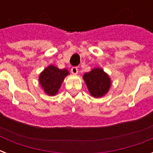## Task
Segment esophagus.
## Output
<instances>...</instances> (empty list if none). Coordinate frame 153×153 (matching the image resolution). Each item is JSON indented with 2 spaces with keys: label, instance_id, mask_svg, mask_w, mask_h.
I'll return each mask as SVG.
<instances>
[{
  "label": "esophagus",
  "instance_id": "1",
  "mask_svg": "<svg viewBox=\"0 0 153 153\" xmlns=\"http://www.w3.org/2000/svg\"><path fill=\"white\" fill-rule=\"evenodd\" d=\"M71 71L72 74H76L78 73V68L76 67H73L71 68Z\"/></svg>",
  "mask_w": 153,
  "mask_h": 153
}]
</instances>
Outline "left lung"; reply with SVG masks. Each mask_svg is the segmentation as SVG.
Returning a JSON list of instances; mask_svg holds the SVG:
<instances>
[{
    "instance_id": "left-lung-1",
    "label": "left lung",
    "mask_w": 153,
    "mask_h": 153,
    "mask_svg": "<svg viewBox=\"0 0 153 153\" xmlns=\"http://www.w3.org/2000/svg\"><path fill=\"white\" fill-rule=\"evenodd\" d=\"M83 79L89 92L94 98H101L109 91L111 80L102 68H94L91 71L84 74Z\"/></svg>"
}]
</instances>
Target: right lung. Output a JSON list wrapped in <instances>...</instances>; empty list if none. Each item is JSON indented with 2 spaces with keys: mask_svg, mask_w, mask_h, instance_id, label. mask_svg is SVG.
<instances>
[{
  "mask_svg": "<svg viewBox=\"0 0 153 153\" xmlns=\"http://www.w3.org/2000/svg\"><path fill=\"white\" fill-rule=\"evenodd\" d=\"M68 74L69 71L67 69L60 70L54 65H50L39 74V83L48 95L54 96L58 93L65 77Z\"/></svg>",
  "mask_w": 153,
  "mask_h": 153,
  "instance_id": "obj_1",
  "label": "right lung"
}]
</instances>
